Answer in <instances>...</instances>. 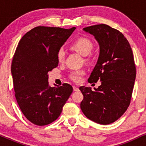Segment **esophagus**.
Listing matches in <instances>:
<instances>
[{"mask_svg":"<svg viewBox=\"0 0 146 146\" xmlns=\"http://www.w3.org/2000/svg\"><path fill=\"white\" fill-rule=\"evenodd\" d=\"M73 90H74V91H78V90H79V88L78 86H73Z\"/></svg>","mask_w":146,"mask_h":146,"instance_id":"esophagus-1","label":"esophagus"}]
</instances>
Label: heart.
<instances>
[{"instance_id":"obj_1","label":"heart","mask_w":146,"mask_h":146,"mask_svg":"<svg viewBox=\"0 0 146 146\" xmlns=\"http://www.w3.org/2000/svg\"><path fill=\"white\" fill-rule=\"evenodd\" d=\"M71 48L78 52L82 56H86L92 51L93 48V43L90 39L86 37H80L78 39L72 43L71 45ZM57 59L60 63H62L65 59V51L63 48H60L57 53ZM84 74V71L78 70L72 72L71 78L73 81L79 82L81 80V76Z\"/></svg>"}]
</instances>
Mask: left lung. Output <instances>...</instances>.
<instances>
[{"mask_svg":"<svg viewBox=\"0 0 146 146\" xmlns=\"http://www.w3.org/2000/svg\"><path fill=\"white\" fill-rule=\"evenodd\" d=\"M100 45V56L88 81L102 84L92 90L80 86L84 99L80 104L87 118L100 124L113 123L126 111L130 104L136 66L128 40L118 30L105 24L87 27Z\"/></svg>","mask_w":146,"mask_h":146,"instance_id":"left-lung-1","label":"left lung"}]
</instances>
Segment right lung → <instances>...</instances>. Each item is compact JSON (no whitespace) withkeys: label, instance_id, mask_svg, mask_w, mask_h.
Segmentation results:
<instances>
[{"label":"right lung","instance_id":"right-lung-1","mask_svg":"<svg viewBox=\"0 0 146 146\" xmlns=\"http://www.w3.org/2000/svg\"><path fill=\"white\" fill-rule=\"evenodd\" d=\"M75 27L38 26L18 42L11 62L15 97L25 117L37 125L56 120L73 92L68 84L48 86V72L58 66L57 53Z\"/></svg>","mask_w":146,"mask_h":146}]
</instances>
